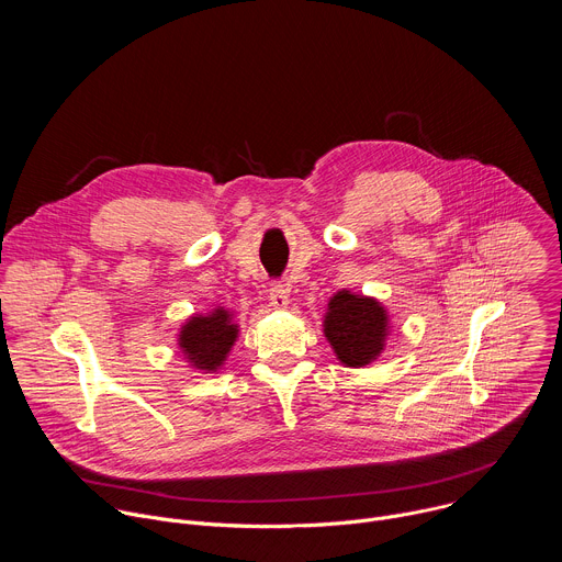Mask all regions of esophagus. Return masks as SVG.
<instances>
[{
    "mask_svg": "<svg viewBox=\"0 0 562 562\" xmlns=\"http://www.w3.org/2000/svg\"><path fill=\"white\" fill-rule=\"evenodd\" d=\"M269 302L273 308H286L289 306V289L284 284H271Z\"/></svg>",
    "mask_w": 562,
    "mask_h": 562,
    "instance_id": "esophagus-1",
    "label": "esophagus"
}]
</instances>
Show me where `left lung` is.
Returning <instances> with one entry per match:
<instances>
[{
    "label": "left lung",
    "instance_id": "1",
    "mask_svg": "<svg viewBox=\"0 0 562 562\" xmlns=\"http://www.w3.org/2000/svg\"><path fill=\"white\" fill-rule=\"evenodd\" d=\"M325 338L345 367H367L382 351L389 336L386 308L367 295L338 291L325 313Z\"/></svg>",
    "mask_w": 562,
    "mask_h": 562
}]
</instances>
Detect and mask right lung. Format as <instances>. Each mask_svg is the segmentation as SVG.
<instances>
[{"label": "right lung", "mask_w": 562, "mask_h": 562, "mask_svg": "<svg viewBox=\"0 0 562 562\" xmlns=\"http://www.w3.org/2000/svg\"><path fill=\"white\" fill-rule=\"evenodd\" d=\"M237 325L233 313L224 306L209 311L206 315H191L178 336V347L182 349L187 362L204 373L217 371L231 347L237 340Z\"/></svg>", "instance_id": "obj_1"}]
</instances>
